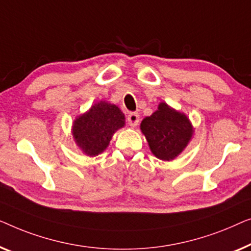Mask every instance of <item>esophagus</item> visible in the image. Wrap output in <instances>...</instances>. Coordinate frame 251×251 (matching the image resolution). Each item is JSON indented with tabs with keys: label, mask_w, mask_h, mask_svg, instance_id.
Here are the masks:
<instances>
[{
	"label": "esophagus",
	"mask_w": 251,
	"mask_h": 251,
	"mask_svg": "<svg viewBox=\"0 0 251 251\" xmlns=\"http://www.w3.org/2000/svg\"><path fill=\"white\" fill-rule=\"evenodd\" d=\"M140 122V116L137 112H129V115L127 116V123L129 126H136Z\"/></svg>",
	"instance_id": "34e87169"
}]
</instances>
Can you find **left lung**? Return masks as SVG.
<instances>
[{
  "mask_svg": "<svg viewBox=\"0 0 251 251\" xmlns=\"http://www.w3.org/2000/svg\"><path fill=\"white\" fill-rule=\"evenodd\" d=\"M152 153L161 160H172L183 151L192 136V126L185 115L159 104L158 110L141 123Z\"/></svg>",
  "mask_w": 251,
  "mask_h": 251,
  "instance_id": "obj_1",
  "label": "left lung"
}]
</instances>
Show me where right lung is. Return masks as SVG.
<instances>
[{
  "label": "right lung",
  "mask_w": 251,
  "mask_h": 251,
  "mask_svg": "<svg viewBox=\"0 0 251 251\" xmlns=\"http://www.w3.org/2000/svg\"><path fill=\"white\" fill-rule=\"evenodd\" d=\"M124 124V114L119 108L101 101L76 119L73 135L84 152L97 156L108 147L114 133Z\"/></svg>",
  "instance_id": "obj_1"
}]
</instances>
